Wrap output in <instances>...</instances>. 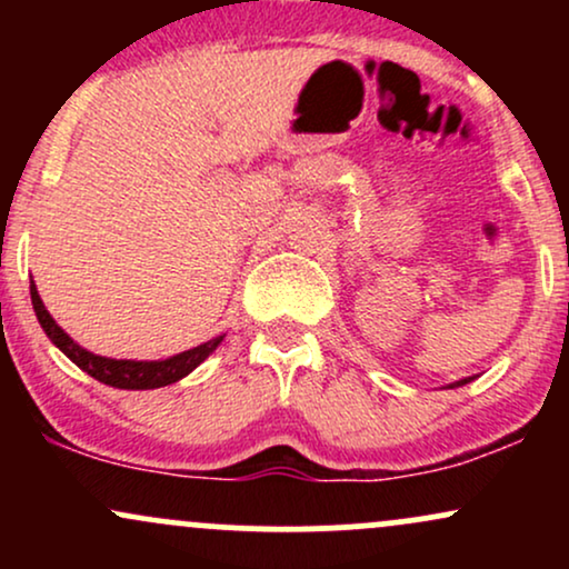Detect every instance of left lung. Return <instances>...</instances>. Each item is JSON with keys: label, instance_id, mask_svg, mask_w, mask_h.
<instances>
[{"label": "left lung", "instance_id": "8db88e82", "mask_svg": "<svg viewBox=\"0 0 569 569\" xmlns=\"http://www.w3.org/2000/svg\"><path fill=\"white\" fill-rule=\"evenodd\" d=\"M471 380H476V377H466V380H457V382H449L447 388H460V385H468Z\"/></svg>", "mask_w": 569, "mask_h": 569}]
</instances>
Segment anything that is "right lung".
<instances>
[{
	"label": "right lung",
	"instance_id": "1",
	"mask_svg": "<svg viewBox=\"0 0 569 569\" xmlns=\"http://www.w3.org/2000/svg\"><path fill=\"white\" fill-rule=\"evenodd\" d=\"M31 305H34L37 321L42 326L44 335L50 337V342L56 345L71 363H77L82 371H88L90 377L103 385H112L120 390H154L166 388V385L179 382L181 377H187L189 371H194L219 348L224 335L208 339V342L198 345V348H189L184 352H176L171 358H162V361H130V358H107L96 356V352L84 350L82 345H77L67 331L53 321V316L48 312L42 299H39L37 283L31 280Z\"/></svg>",
	"mask_w": 569,
	"mask_h": 569
}]
</instances>
